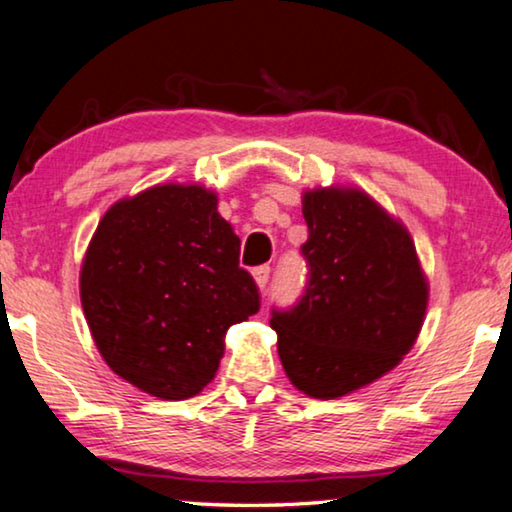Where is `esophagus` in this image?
<instances>
[{
  "label": "esophagus",
  "instance_id": "obj_1",
  "mask_svg": "<svg viewBox=\"0 0 512 512\" xmlns=\"http://www.w3.org/2000/svg\"><path fill=\"white\" fill-rule=\"evenodd\" d=\"M255 276V282L259 289H266V285H269V276H271V266L264 264V266H257V269L253 271Z\"/></svg>",
  "mask_w": 512,
  "mask_h": 512
}]
</instances>
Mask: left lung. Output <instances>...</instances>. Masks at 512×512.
Listing matches in <instances>:
<instances>
[{"mask_svg": "<svg viewBox=\"0 0 512 512\" xmlns=\"http://www.w3.org/2000/svg\"><path fill=\"white\" fill-rule=\"evenodd\" d=\"M303 218L308 282L292 308H273L271 329L289 381L333 400L386 375L414 347L427 280L409 232L363 190H308Z\"/></svg>", "mask_w": 512, "mask_h": 512, "instance_id": "obj_1", "label": "left lung"}]
</instances>
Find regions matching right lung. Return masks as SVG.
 I'll use <instances>...</instances> for the list:
<instances>
[{
  "instance_id": "add662e5",
  "label": "right lung",
  "mask_w": 512,
  "mask_h": 512,
  "mask_svg": "<svg viewBox=\"0 0 512 512\" xmlns=\"http://www.w3.org/2000/svg\"><path fill=\"white\" fill-rule=\"evenodd\" d=\"M241 241L202 186L165 183L112 204L80 271L98 352L121 379L186 400L216 377L225 331L259 310Z\"/></svg>"
}]
</instances>
